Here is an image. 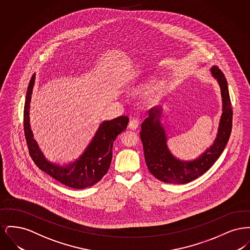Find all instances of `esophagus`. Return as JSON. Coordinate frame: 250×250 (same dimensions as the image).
<instances>
[{
	"label": "esophagus",
	"instance_id": "obj_1",
	"mask_svg": "<svg viewBox=\"0 0 250 250\" xmlns=\"http://www.w3.org/2000/svg\"><path fill=\"white\" fill-rule=\"evenodd\" d=\"M128 126H129V128L132 129V130H136L138 128V126H139V121L136 119L131 120Z\"/></svg>",
	"mask_w": 250,
	"mask_h": 250
}]
</instances>
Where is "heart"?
<instances>
[{
    "instance_id": "obj_1",
    "label": "heart",
    "mask_w": 250,
    "mask_h": 250,
    "mask_svg": "<svg viewBox=\"0 0 250 250\" xmlns=\"http://www.w3.org/2000/svg\"><path fill=\"white\" fill-rule=\"evenodd\" d=\"M159 91H160V89H159V87L157 85H155V86L149 88L144 93V95H143L144 100L146 102H148V103L154 102V101H155V99L158 97V95H159Z\"/></svg>"
}]
</instances>
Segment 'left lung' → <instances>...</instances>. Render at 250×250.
<instances>
[{
  "mask_svg": "<svg viewBox=\"0 0 250 250\" xmlns=\"http://www.w3.org/2000/svg\"><path fill=\"white\" fill-rule=\"evenodd\" d=\"M210 73L220 88L222 113L216 137L206 150L192 160H183L167 147L166 128L161 122L163 106L149 110V117L142 124L141 139L145 162L150 172L159 181L167 184H187L206 172L222 154L229 142L232 126V108L224 74L216 66Z\"/></svg>",
  "mask_w": 250,
  "mask_h": 250,
  "instance_id": "left-lung-1",
  "label": "left lung"
}]
</instances>
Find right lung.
<instances>
[{
    "label": "right lung",
    "instance_id": "1",
    "mask_svg": "<svg viewBox=\"0 0 250 250\" xmlns=\"http://www.w3.org/2000/svg\"><path fill=\"white\" fill-rule=\"evenodd\" d=\"M35 83L36 74L30 81L24 105V133L31 157L40 169L62 185L76 189L94 186L107 173L111 163L113 143L120 134L126 129L128 117L121 116L103 121L83 154L74 161L62 165L51 162L41 151L31 128L30 104Z\"/></svg>",
    "mask_w": 250,
    "mask_h": 250
}]
</instances>
